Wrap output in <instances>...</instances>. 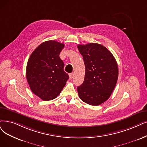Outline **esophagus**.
I'll use <instances>...</instances> for the list:
<instances>
[{
    "instance_id": "obj_1",
    "label": "esophagus",
    "mask_w": 147,
    "mask_h": 147,
    "mask_svg": "<svg viewBox=\"0 0 147 147\" xmlns=\"http://www.w3.org/2000/svg\"><path fill=\"white\" fill-rule=\"evenodd\" d=\"M73 77H74V74L72 73L69 74V79L71 80L73 78Z\"/></svg>"
}]
</instances>
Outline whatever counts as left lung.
<instances>
[{"mask_svg":"<svg viewBox=\"0 0 147 147\" xmlns=\"http://www.w3.org/2000/svg\"><path fill=\"white\" fill-rule=\"evenodd\" d=\"M85 64L83 84L77 87L82 101L92 105L102 104L110 98L118 78V64L104 46L90 43L78 45Z\"/></svg>","mask_w":147,"mask_h":147,"instance_id":"left-lung-1","label":"left lung"}]
</instances>
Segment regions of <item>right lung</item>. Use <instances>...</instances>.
Here are the masks:
<instances>
[{"mask_svg":"<svg viewBox=\"0 0 147 147\" xmlns=\"http://www.w3.org/2000/svg\"><path fill=\"white\" fill-rule=\"evenodd\" d=\"M64 46L55 40L46 41L32 52L28 61V83L31 91L44 101L57 98L69 78L59 57Z\"/></svg>","mask_w":147,"mask_h":147,"instance_id":"right-lung-1","label":"right lung"}]
</instances>
